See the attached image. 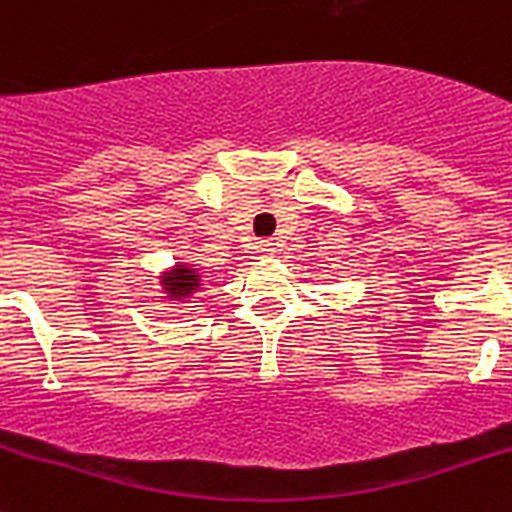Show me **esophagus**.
I'll use <instances>...</instances> for the list:
<instances>
[{"instance_id": "obj_1", "label": "esophagus", "mask_w": 512, "mask_h": 512, "mask_svg": "<svg viewBox=\"0 0 512 512\" xmlns=\"http://www.w3.org/2000/svg\"><path fill=\"white\" fill-rule=\"evenodd\" d=\"M255 255H257V257L276 255V244L268 242V239H263V242H257V244H255Z\"/></svg>"}]
</instances>
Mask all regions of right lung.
<instances>
[{"label": "right lung", "mask_w": 512, "mask_h": 512, "mask_svg": "<svg viewBox=\"0 0 512 512\" xmlns=\"http://www.w3.org/2000/svg\"><path fill=\"white\" fill-rule=\"evenodd\" d=\"M161 286L169 296L184 299V296H190L200 286V273H197V268H190V265H176L174 270L163 273Z\"/></svg>", "instance_id": "1"}]
</instances>
